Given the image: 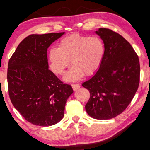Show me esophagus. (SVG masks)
I'll list each match as a JSON object with an SVG mask.
<instances>
[{"instance_id": "obj_1", "label": "esophagus", "mask_w": 150, "mask_h": 150, "mask_svg": "<svg viewBox=\"0 0 150 150\" xmlns=\"http://www.w3.org/2000/svg\"><path fill=\"white\" fill-rule=\"evenodd\" d=\"M72 87H73V89L74 91H76L77 89H78L80 87V84H72Z\"/></svg>"}]
</instances>
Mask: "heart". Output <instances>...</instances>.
I'll use <instances>...</instances> for the list:
<instances>
[{"instance_id": "obj_1", "label": "heart", "mask_w": 150, "mask_h": 150, "mask_svg": "<svg viewBox=\"0 0 150 150\" xmlns=\"http://www.w3.org/2000/svg\"><path fill=\"white\" fill-rule=\"evenodd\" d=\"M105 47L98 36L73 33L61 39L58 48L52 47L48 54L50 67L57 75H63L65 70L73 64L66 79L77 80L84 73L90 75L95 73L103 61Z\"/></svg>"}]
</instances>
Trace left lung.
<instances>
[{
    "instance_id": "8db88e82",
    "label": "left lung",
    "mask_w": 150,
    "mask_h": 150,
    "mask_svg": "<svg viewBox=\"0 0 150 150\" xmlns=\"http://www.w3.org/2000/svg\"><path fill=\"white\" fill-rule=\"evenodd\" d=\"M103 40L105 53L98 71L82 86L89 91L87 114L96 120L114 118L131 102L140 82L138 56L128 41L109 28L96 32Z\"/></svg>"
}]
</instances>
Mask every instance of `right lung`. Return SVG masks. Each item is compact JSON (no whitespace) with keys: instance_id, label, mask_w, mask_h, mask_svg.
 <instances>
[{"instance_id":"obj_1","label":"right lung","mask_w":150,"mask_h":150,"mask_svg":"<svg viewBox=\"0 0 150 150\" xmlns=\"http://www.w3.org/2000/svg\"><path fill=\"white\" fill-rule=\"evenodd\" d=\"M64 33L27 36L9 60L10 98L23 118L34 125L49 127L60 122L66 100L73 93L71 85L48 69L47 48Z\"/></svg>"}]
</instances>
